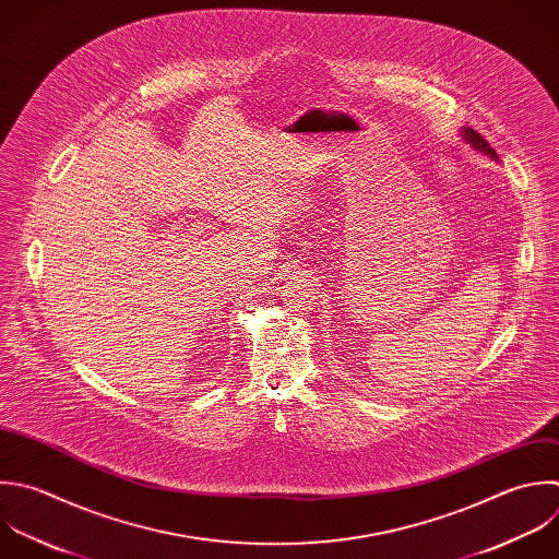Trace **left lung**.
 I'll list each match as a JSON object with an SVG mask.
<instances>
[{
  "label": "left lung",
  "mask_w": 559,
  "mask_h": 559,
  "mask_svg": "<svg viewBox=\"0 0 559 559\" xmlns=\"http://www.w3.org/2000/svg\"><path fill=\"white\" fill-rule=\"evenodd\" d=\"M465 140L472 144V146H476L478 151H483L485 155H489V157H493V159H498L496 157V151L480 138V133H476V131H472V129H465Z\"/></svg>",
  "instance_id": "1"
}]
</instances>
